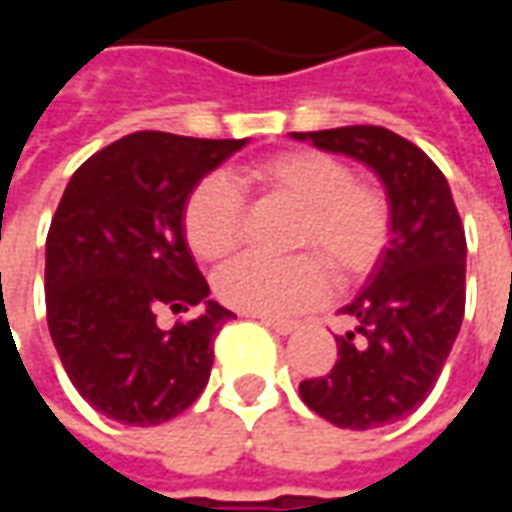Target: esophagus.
Returning a JSON list of instances; mask_svg holds the SVG:
<instances>
[{"instance_id":"1","label":"esophagus","mask_w":512,"mask_h":512,"mask_svg":"<svg viewBox=\"0 0 512 512\" xmlns=\"http://www.w3.org/2000/svg\"><path fill=\"white\" fill-rule=\"evenodd\" d=\"M260 323H263V326H268L271 332L282 334V337H288V334H293V332H296V329H299V323L277 321V318H266V315H260Z\"/></svg>"}]
</instances>
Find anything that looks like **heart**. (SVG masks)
Masks as SVG:
<instances>
[{
	"mask_svg": "<svg viewBox=\"0 0 512 512\" xmlns=\"http://www.w3.org/2000/svg\"><path fill=\"white\" fill-rule=\"evenodd\" d=\"M244 186L299 211L296 249H312L343 282L365 277L389 241V205L373 186L354 183L340 158L321 150H285L257 158L238 172ZM183 230L194 255H230L244 230V197L224 175L202 178L183 205ZM315 255L271 260L241 255L216 274V296L249 315L290 318L329 293V271Z\"/></svg>",
	"mask_w": 512,
	"mask_h": 512,
	"instance_id": "1",
	"label": "heart"
}]
</instances>
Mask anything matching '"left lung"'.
I'll return each instance as SVG.
<instances>
[{"label": "left lung", "mask_w": 512, "mask_h": 512, "mask_svg": "<svg viewBox=\"0 0 512 512\" xmlns=\"http://www.w3.org/2000/svg\"><path fill=\"white\" fill-rule=\"evenodd\" d=\"M376 172L389 205V246L334 334L337 362L301 381L307 406L337 428L373 430L408 417L430 395L461 332L466 235L441 169L417 145L381 126L290 134Z\"/></svg>", "instance_id": "obj_1"}]
</instances>
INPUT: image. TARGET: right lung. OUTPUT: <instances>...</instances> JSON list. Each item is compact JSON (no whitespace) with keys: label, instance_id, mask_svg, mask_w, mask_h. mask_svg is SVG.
Masks as SVG:
<instances>
[{"label":"right lung","instance_id":"right-lung-1","mask_svg":"<svg viewBox=\"0 0 512 512\" xmlns=\"http://www.w3.org/2000/svg\"><path fill=\"white\" fill-rule=\"evenodd\" d=\"M246 142L136 131L68 180L46 238V318L65 373L104 417L161 425L208 384L213 337L233 312L208 299L183 205ZM164 306L201 315L161 330Z\"/></svg>","mask_w":512,"mask_h":512}]
</instances>
